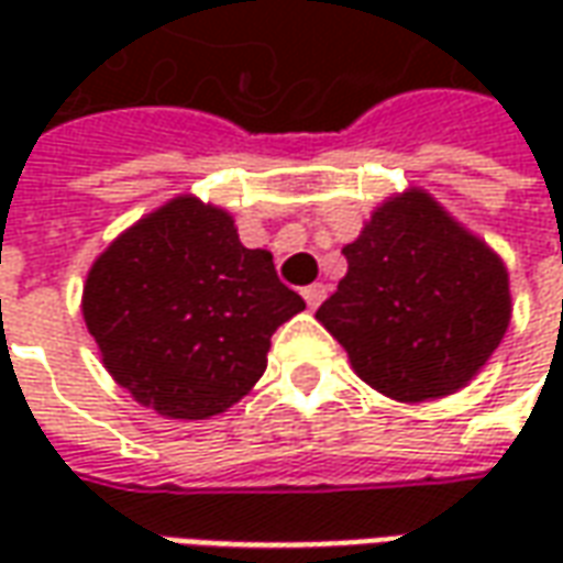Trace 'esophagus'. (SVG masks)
Segmentation results:
<instances>
[{"instance_id": "esophagus-1", "label": "esophagus", "mask_w": 563, "mask_h": 563, "mask_svg": "<svg viewBox=\"0 0 563 563\" xmlns=\"http://www.w3.org/2000/svg\"><path fill=\"white\" fill-rule=\"evenodd\" d=\"M301 295H305L307 307H319L322 305V298H325V286H322V283H313V286H305Z\"/></svg>"}]
</instances>
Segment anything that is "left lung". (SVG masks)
I'll return each instance as SVG.
<instances>
[{"mask_svg":"<svg viewBox=\"0 0 563 563\" xmlns=\"http://www.w3.org/2000/svg\"><path fill=\"white\" fill-rule=\"evenodd\" d=\"M346 277L317 310L355 374L395 401L461 389L509 325L504 262L419 189L343 246Z\"/></svg>","mask_w":563,"mask_h":563,"instance_id":"left-lung-1","label":"left lung"}]
</instances>
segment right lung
Instances as JSON below:
<instances>
[{"mask_svg":"<svg viewBox=\"0 0 563 563\" xmlns=\"http://www.w3.org/2000/svg\"><path fill=\"white\" fill-rule=\"evenodd\" d=\"M305 310L232 217L180 196L120 234L84 286V319L108 374L150 410L208 419L268 365L271 334Z\"/></svg>","mask_w":563,"mask_h":563,"instance_id":"add662e5","label":"right lung"}]
</instances>
